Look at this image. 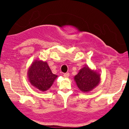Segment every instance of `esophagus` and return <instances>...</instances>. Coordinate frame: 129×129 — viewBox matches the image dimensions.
I'll return each mask as SVG.
<instances>
[{"mask_svg":"<svg viewBox=\"0 0 129 129\" xmlns=\"http://www.w3.org/2000/svg\"><path fill=\"white\" fill-rule=\"evenodd\" d=\"M63 76L64 77H66V78H67V77H69V73H65V74H64Z\"/></svg>","mask_w":129,"mask_h":129,"instance_id":"34e87169","label":"esophagus"}]
</instances>
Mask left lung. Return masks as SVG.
Instances as JSON below:
<instances>
[{"label":"left lung","mask_w":129,"mask_h":129,"mask_svg":"<svg viewBox=\"0 0 129 129\" xmlns=\"http://www.w3.org/2000/svg\"><path fill=\"white\" fill-rule=\"evenodd\" d=\"M74 80L81 91L88 92L99 85L101 78L100 74L86 66L75 76Z\"/></svg>","instance_id":"1"}]
</instances>
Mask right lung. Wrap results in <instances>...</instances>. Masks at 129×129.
<instances>
[{
    "mask_svg": "<svg viewBox=\"0 0 129 129\" xmlns=\"http://www.w3.org/2000/svg\"><path fill=\"white\" fill-rule=\"evenodd\" d=\"M57 77V75L52 72L47 62L41 60L34 61L28 71V77L31 85L42 92L48 90Z\"/></svg>",
    "mask_w": 129,
    "mask_h": 129,
    "instance_id": "1",
    "label": "right lung"
}]
</instances>
